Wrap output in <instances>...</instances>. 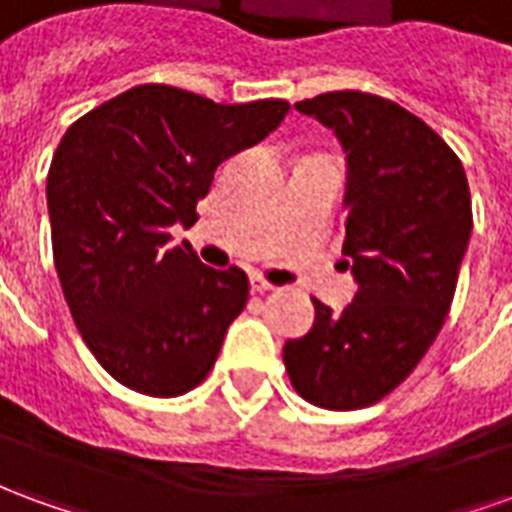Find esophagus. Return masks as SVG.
<instances>
[{
  "label": "esophagus",
  "mask_w": 512,
  "mask_h": 512,
  "mask_svg": "<svg viewBox=\"0 0 512 512\" xmlns=\"http://www.w3.org/2000/svg\"><path fill=\"white\" fill-rule=\"evenodd\" d=\"M249 285H252V290H255V293H268V290H274V285H271V282H266V279H260V277L249 279Z\"/></svg>",
  "instance_id": "obj_1"
}]
</instances>
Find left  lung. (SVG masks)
I'll return each mask as SVG.
<instances>
[{
	"instance_id": "obj_1",
	"label": "left lung",
	"mask_w": 512,
	"mask_h": 512,
	"mask_svg": "<svg viewBox=\"0 0 512 512\" xmlns=\"http://www.w3.org/2000/svg\"><path fill=\"white\" fill-rule=\"evenodd\" d=\"M345 153L343 268L359 285L282 348L290 384L332 411L378 403L417 367L450 312L472 235L458 156L419 117L378 95L340 90L296 104Z\"/></svg>"
}]
</instances>
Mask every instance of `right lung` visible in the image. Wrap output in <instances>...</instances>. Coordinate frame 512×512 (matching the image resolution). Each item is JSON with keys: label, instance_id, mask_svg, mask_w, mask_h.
Wrapping results in <instances>:
<instances>
[{"label": "right lung", "instance_id": "obj_1", "mask_svg": "<svg viewBox=\"0 0 512 512\" xmlns=\"http://www.w3.org/2000/svg\"><path fill=\"white\" fill-rule=\"evenodd\" d=\"M288 112L139 84L62 136L46 180L54 266L87 348L128 389L178 397L211 373L249 279L200 263L172 227L197 222L216 167Z\"/></svg>", "mask_w": 512, "mask_h": 512}]
</instances>
